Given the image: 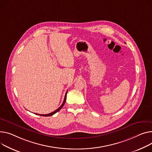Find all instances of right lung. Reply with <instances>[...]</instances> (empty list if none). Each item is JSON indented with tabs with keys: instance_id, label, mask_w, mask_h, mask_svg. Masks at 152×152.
Listing matches in <instances>:
<instances>
[{
	"instance_id": "add662e5",
	"label": "right lung",
	"mask_w": 152,
	"mask_h": 152,
	"mask_svg": "<svg viewBox=\"0 0 152 152\" xmlns=\"http://www.w3.org/2000/svg\"><path fill=\"white\" fill-rule=\"evenodd\" d=\"M67 92H68V90L66 91V94H65V98H64V102H63V103L62 104V105L60 106L57 109H56V110H54V112H53V113H49V114H37V115H41V116H44V117H48V116H51V115H54V114H56V113H57L58 111H59L60 109H61L62 108V107L64 106V105L65 104V102H66V94H67Z\"/></svg>"
}]
</instances>
